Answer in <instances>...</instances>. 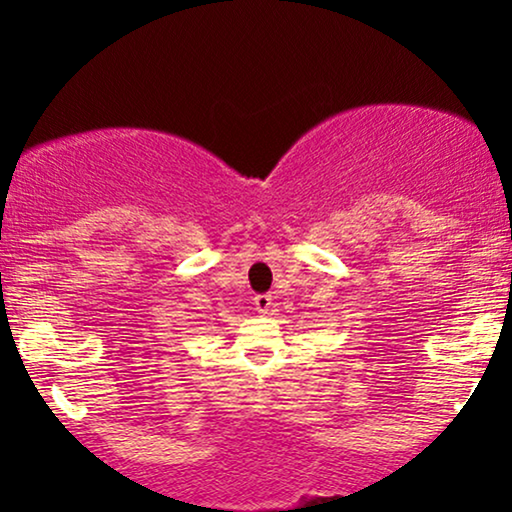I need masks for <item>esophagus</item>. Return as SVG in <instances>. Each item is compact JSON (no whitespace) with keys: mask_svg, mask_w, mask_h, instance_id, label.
Instances as JSON below:
<instances>
[{"mask_svg":"<svg viewBox=\"0 0 512 512\" xmlns=\"http://www.w3.org/2000/svg\"><path fill=\"white\" fill-rule=\"evenodd\" d=\"M254 305H256L258 314H268L270 305H272V296H268V293H258V296L254 298Z\"/></svg>","mask_w":512,"mask_h":512,"instance_id":"34e87169","label":"esophagus"}]
</instances>
